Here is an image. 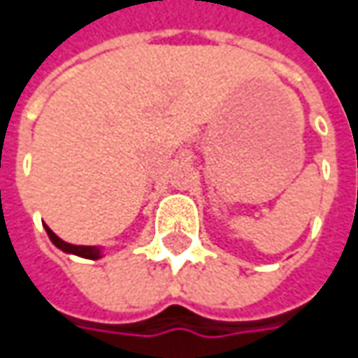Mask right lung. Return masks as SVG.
<instances>
[{"mask_svg":"<svg viewBox=\"0 0 358 358\" xmlns=\"http://www.w3.org/2000/svg\"><path fill=\"white\" fill-rule=\"evenodd\" d=\"M45 231H48L49 239L51 243L57 247V249H62L65 253H71V255H77V257H83V259H99L101 257V249L99 247H85V245H71V243H65L63 239H59L51 229L45 225Z\"/></svg>","mask_w":358,"mask_h":358,"instance_id":"right-lung-1","label":"right lung"}]
</instances>
